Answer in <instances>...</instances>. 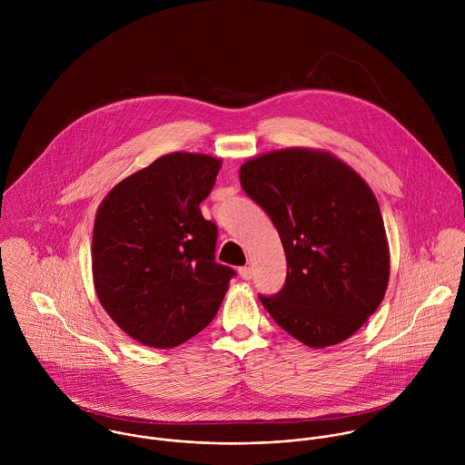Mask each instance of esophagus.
<instances>
[{"mask_svg":"<svg viewBox=\"0 0 465 465\" xmlns=\"http://www.w3.org/2000/svg\"><path fill=\"white\" fill-rule=\"evenodd\" d=\"M240 275H242V279H245V281L252 279V268H251V266H242V268H240Z\"/></svg>","mask_w":465,"mask_h":465,"instance_id":"esophagus-1","label":"esophagus"}]
</instances>
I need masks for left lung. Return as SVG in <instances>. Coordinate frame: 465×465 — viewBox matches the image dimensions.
Returning <instances> with one entry per match:
<instances>
[{
  "label": "left lung",
  "mask_w": 465,
  "mask_h": 465,
  "mask_svg": "<svg viewBox=\"0 0 465 465\" xmlns=\"http://www.w3.org/2000/svg\"><path fill=\"white\" fill-rule=\"evenodd\" d=\"M240 183L265 209L286 256L282 290L260 295L266 312L308 347L347 340L389 286V242L372 190L343 161L310 148L252 157Z\"/></svg>",
  "instance_id": "1"
}]
</instances>
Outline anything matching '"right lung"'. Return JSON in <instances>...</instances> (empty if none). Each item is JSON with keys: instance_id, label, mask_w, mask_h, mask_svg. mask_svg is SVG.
<instances>
[{"instance_id": "obj_1", "label": "right lung", "mask_w": 465, "mask_h": 465, "mask_svg": "<svg viewBox=\"0 0 465 465\" xmlns=\"http://www.w3.org/2000/svg\"><path fill=\"white\" fill-rule=\"evenodd\" d=\"M220 168L218 157L173 152L118 183L98 207L94 290L143 345L170 349L202 331L236 275L214 262L218 229L200 213Z\"/></svg>"}]
</instances>
